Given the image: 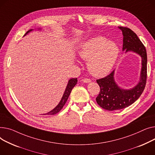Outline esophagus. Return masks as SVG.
<instances>
[{
	"label": "esophagus",
	"mask_w": 155,
	"mask_h": 155,
	"mask_svg": "<svg viewBox=\"0 0 155 155\" xmlns=\"http://www.w3.org/2000/svg\"><path fill=\"white\" fill-rule=\"evenodd\" d=\"M82 81L83 82V83H91V81L89 79H88V78H85V79H83V80H82Z\"/></svg>",
	"instance_id": "obj_1"
}]
</instances>
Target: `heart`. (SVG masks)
Here are the masks:
<instances>
[{
    "label": "heart",
    "instance_id": "b5f03b06",
    "mask_svg": "<svg viewBox=\"0 0 155 155\" xmlns=\"http://www.w3.org/2000/svg\"><path fill=\"white\" fill-rule=\"evenodd\" d=\"M120 49L112 41L96 36L82 43L78 49L79 56L87 60V66L93 76L101 77L110 72L117 59Z\"/></svg>",
    "mask_w": 155,
    "mask_h": 155
}]
</instances>
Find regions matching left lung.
<instances>
[{
	"label": "left lung",
	"mask_w": 155,
	"mask_h": 155,
	"mask_svg": "<svg viewBox=\"0 0 155 155\" xmlns=\"http://www.w3.org/2000/svg\"><path fill=\"white\" fill-rule=\"evenodd\" d=\"M123 35V51L125 53L133 52L141 58V69L140 81L131 89H123L114 80V70L106 77L96 81L100 87V92L96 98L97 103L108 111L120 110L126 108L137 100L144 89L147 78V54L146 48L132 30L119 27Z\"/></svg>",
	"instance_id": "8db88e82"
}]
</instances>
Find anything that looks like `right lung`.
Instances as JSON below:
<instances>
[{
  "label": "right lung",
  "instance_id": "right-lung-1",
  "mask_svg": "<svg viewBox=\"0 0 155 155\" xmlns=\"http://www.w3.org/2000/svg\"><path fill=\"white\" fill-rule=\"evenodd\" d=\"M39 30H41V29H38ZM34 29H31L29 31H27L25 34L27 35L28 33L31 32V31H32ZM77 82H78V79L77 78H72V79H70L69 81H68V83L67 84V86L66 87V89L64 91V93L63 95H62V97L61 99L60 102L59 103V104L54 107L52 110H51V111L45 113V114H44V115H53V114H55L58 113H59L61 110V109L63 107V106H64V104H66L67 100L71 94V91L72 89V88H73L76 84H77Z\"/></svg>",
  "mask_w": 155,
  "mask_h": 155
}]
</instances>
